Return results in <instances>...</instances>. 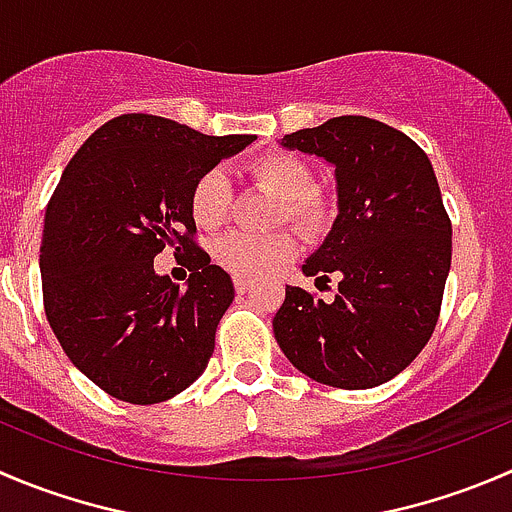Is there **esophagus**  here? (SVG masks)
<instances>
[{
  "label": "esophagus",
  "instance_id": "esophagus-1",
  "mask_svg": "<svg viewBox=\"0 0 512 512\" xmlns=\"http://www.w3.org/2000/svg\"><path fill=\"white\" fill-rule=\"evenodd\" d=\"M235 290L240 292V295H245V292L250 290V282L242 280V277H235Z\"/></svg>",
  "mask_w": 512,
  "mask_h": 512
}]
</instances>
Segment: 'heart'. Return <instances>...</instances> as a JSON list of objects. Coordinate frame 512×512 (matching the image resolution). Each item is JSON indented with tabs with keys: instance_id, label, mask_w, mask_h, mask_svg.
I'll return each mask as SVG.
<instances>
[{
	"instance_id": "obj_1",
	"label": "heart",
	"mask_w": 512,
	"mask_h": 512,
	"mask_svg": "<svg viewBox=\"0 0 512 512\" xmlns=\"http://www.w3.org/2000/svg\"><path fill=\"white\" fill-rule=\"evenodd\" d=\"M250 177L280 200L277 220H285L300 235L317 237L330 222V205L315 190V172L302 157L292 152H267L250 165ZM230 177L220 167L202 172L192 187V217L205 230H215L225 222L230 210ZM295 252L287 235H247L230 232L215 245V260L242 280H260L285 265Z\"/></svg>"
}]
</instances>
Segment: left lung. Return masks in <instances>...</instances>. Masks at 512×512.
<instances>
[{"mask_svg":"<svg viewBox=\"0 0 512 512\" xmlns=\"http://www.w3.org/2000/svg\"><path fill=\"white\" fill-rule=\"evenodd\" d=\"M335 167L337 217L302 265L332 302L285 287L272 332L287 360L322 385L365 390L405 370L435 330L453 227L428 155L370 117H335L280 140Z\"/></svg>","mask_w":512,"mask_h":512,"instance_id":"left-lung-1","label":"left lung"}]
</instances>
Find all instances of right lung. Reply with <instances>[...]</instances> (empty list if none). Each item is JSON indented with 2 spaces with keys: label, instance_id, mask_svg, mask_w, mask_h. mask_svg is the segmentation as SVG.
<instances>
[{
  "label": "right lung",
  "instance_id": "add662e5",
  "mask_svg": "<svg viewBox=\"0 0 512 512\" xmlns=\"http://www.w3.org/2000/svg\"><path fill=\"white\" fill-rule=\"evenodd\" d=\"M252 142L122 114L69 160L44 215V312L72 365L112 398L165 403L205 372L235 285L192 242V187ZM165 246L188 255L185 291L154 272Z\"/></svg>",
  "mask_w": 512,
  "mask_h": 512
}]
</instances>
